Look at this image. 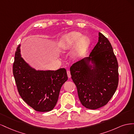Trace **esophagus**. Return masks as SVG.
Here are the masks:
<instances>
[{
    "mask_svg": "<svg viewBox=\"0 0 134 134\" xmlns=\"http://www.w3.org/2000/svg\"><path fill=\"white\" fill-rule=\"evenodd\" d=\"M67 75L69 78H70L71 77V74H70V72L69 70H67Z\"/></svg>",
    "mask_w": 134,
    "mask_h": 134,
    "instance_id": "1",
    "label": "esophagus"
}]
</instances>
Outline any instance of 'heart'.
Instances as JSON below:
<instances>
[{
	"instance_id": "heart-1",
	"label": "heart",
	"mask_w": 134,
	"mask_h": 134,
	"mask_svg": "<svg viewBox=\"0 0 134 134\" xmlns=\"http://www.w3.org/2000/svg\"><path fill=\"white\" fill-rule=\"evenodd\" d=\"M90 44V39L87 36H82L78 32H71L63 36L60 39L58 46L60 49L68 50L72 47V55L75 58H80L86 52Z\"/></svg>"
}]
</instances>
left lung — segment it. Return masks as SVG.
<instances>
[{"mask_svg": "<svg viewBox=\"0 0 134 134\" xmlns=\"http://www.w3.org/2000/svg\"><path fill=\"white\" fill-rule=\"evenodd\" d=\"M98 42L89 56L72 65L71 79L83 106L96 109L106 105L119 83V65L111 43L99 32ZM91 61L93 65L89 63Z\"/></svg>", "mask_w": 134, "mask_h": 134, "instance_id": "1", "label": "left lung"}]
</instances>
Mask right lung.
I'll list each match as a JSON object with an SVG mask.
<instances>
[{"mask_svg":"<svg viewBox=\"0 0 134 134\" xmlns=\"http://www.w3.org/2000/svg\"><path fill=\"white\" fill-rule=\"evenodd\" d=\"M19 44L15 53L13 73L19 94L35 111L48 112L58 102L60 89L68 80L65 68L36 70L21 57Z\"/></svg>","mask_w":134,"mask_h":134,"instance_id":"right-lung-1","label":"right lung"}]
</instances>
